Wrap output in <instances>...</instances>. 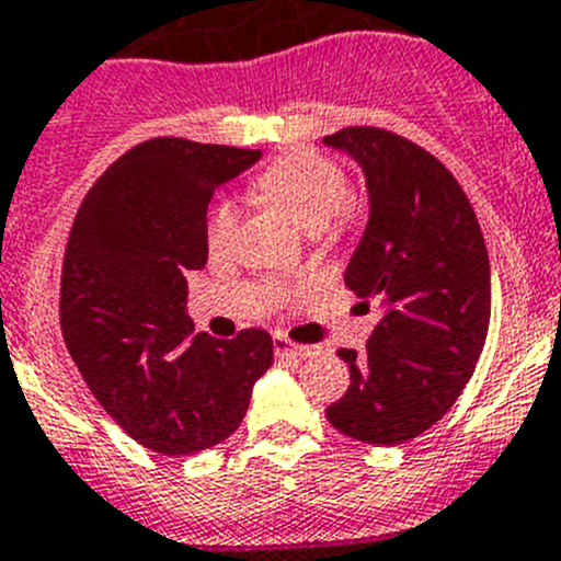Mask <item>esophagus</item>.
<instances>
[{
	"instance_id": "esophagus-1",
	"label": "esophagus",
	"mask_w": 561,
	"mask_h": 561,
	"mask_svg": "<svg viewBox=\"0 0 561 561\" xmlns=\"http://www.w3.org/2000/svg\"><path fill=\"white\" fill-rule=\"evenodd\" d=\"M274 352L276 357H290V359H305L310 357L312 348L310 345H296L285 337V334H276L274 337Z\"/></svg>"
}]
</instances>
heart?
I'll list each match as a JSON object with an SVG mask.
<instances>
[{"label": "heart", "instance_id": "b5f03b06", "mask_svg": "<svg viewBox=\"0 0 561 561\" xmlns=\"http://www.w3.org/2000/svg\"><path fill=\"white\" fill-rule=\"evenodd\" d=\"M254 191L285 207L318 240H337L352 216L345 169L321 151L296 149L276 157L268 169L260 171ZM238 229L240 207L234 198L209 204L204 238L213 254H227L238 240Z\"/></svg>", "mask_w": 561, "mask_h": 561}]
</instances>
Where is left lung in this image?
Here are the masks:
<instances>
[{
  "label": "left lung",
  "instance_id": "1",
  "mask_svg": "<svg viewBox=\"0 0 561 561\" xmlns=\"http://www.w3.org/2000/svg\"><path fill=\"white\" fill-rule=\"evenodd\" d=\"M323 144L348 151L368 180V229L345 285L381 305L365 352H337L352 385L327 417L370 446H399L446 415L473 376L490 329V256L462 185L423 146L379 127Z\"/></svg>",
  "mask_w": 561,
  "mask_h": 561
}]
</instances>
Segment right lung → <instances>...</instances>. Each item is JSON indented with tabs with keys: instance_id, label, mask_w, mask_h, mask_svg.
Masks as SVG:
<instances>
[{
	"instance_id": "right-lung-1",
	"label": "right lung",
	"mask_w": 561,
	"mask_h": 561,
	"mask_svg": "<svg viewBox=\"0 0 561 561\" xmlns=\"http://www.w3.org/2000/svg\"><path fill=\"white\" fill-rule=\"evenodd\" d=\"M260 149L151 138L104 171L77 209L60 276L66 348L124 432L157 454H196L243 421L274 340L193 334L187 279L207 263V204Z\"/></svg>"
}]
</instances>
